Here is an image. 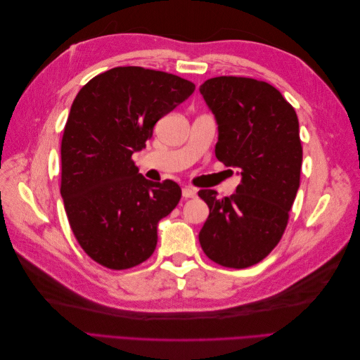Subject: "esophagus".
<instances>
[{
	"label": "esophagus",
	"mask_w": 360,
	"mask_h": 360,
	"mask_svg": "<svg viewBox=\"0 0 360 360\" xmlns=\"http://www.w3.org/2000/svg\"><path fill=\"white\" fill-rule=\"evenodd\" d=\"M181 195H183V198H184V200H188V198H195V197H197V189H195V188H191V186H184V188H183V191H181Z\"/></svg>",
	"instance_id": "esophagus-1"
}]
</instances>
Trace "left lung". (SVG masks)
<instances>
[{
  "instance_id": "obj_1",
  "label": "left lung",
  "mask_w": 360,
  "mask_h": 360,
  "mask_svg": "<svg viewBox=\"0 0 360 360\" xmlns=\"http://www.w3.org/2000/svg\"><path fill=\"white\" fill-rule=\"evenodd\" d=\"M200 91L219 129L217 160L242 174L230 197L198 192L210 209L200 243L217 264L250 267L279 243L300 186L297 114L274 85L243 76L207 79Z\"/></svg>"
}]
</instances>
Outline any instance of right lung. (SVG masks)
<instances>
[{"label":"right lung","instance_id":"1","mask_svg":"<svg viewBox=\"0 0 360 360\" xmlns=\"http://www.w3.org/2000/svg\"><path fill=\"white\" fill-rule=\"evenodd\" d=\"M193 90L177 75L127 66L94 76L76 94L61 139L60 192L76 240L101 266L126 270L155 252L158 222L181 189L144 179L132 155Z\"/></svg>","mask_w":360,"mask_h":360}]
</instances>
